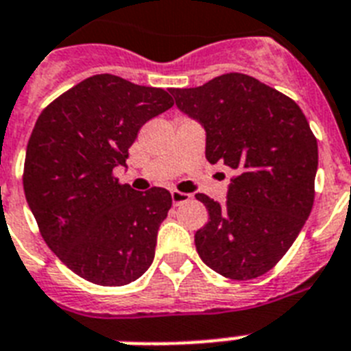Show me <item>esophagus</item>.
Wrapping results in <instances>:
<instances>
[{
  "instance_id": "1",
  "label": "esophagus",
  "mask_w": 351,
  "mask_h": 351,
  "mask_svg": "<svg viewBox=\"0 0 351 351\" xmlns=\"http://www.w3.org/2000/svg\"><path fill=\"white\" fill-rule=\"evenodd\" d=\"M189 198L191 195H187V193H182V191H171V200H173V204L175 205L184 204V202H187Z\"/></svg>"
}]
</instances>
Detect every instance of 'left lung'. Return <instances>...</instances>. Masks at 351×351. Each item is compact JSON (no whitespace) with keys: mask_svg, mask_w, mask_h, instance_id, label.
Instances as JSON below:
<instances>
[{"mask_svg":"<svg viewBox=\"0 0 351 351\" xmlns=\"http://www.w3.org/2000/svg\"><path fill=\"white\" fill-rule=\"evenodd\" d=\"M178 110L205 130V158L236 171L223 205L198 193L209 221L195 245L229 279L269 272L292 247L314 205L317 141L290 97L245 73L171 88Z\"/></svg>","mask_w":351,"mask_h":351,"instance_id":"obj_1","label":"left lung"}]
</instances>
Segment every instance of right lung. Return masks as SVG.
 Returning <instances> with one entry per match:
<instances>
[{
	"instance_id": "add662e5",
	"label": "right lung",
	"mask_w": 351,
	"mask_h": 351,
	"mask_svg": "<svg viewBox=\"0 0 351 351\" xmlns=\"http://www.w3.org/2000/svg\"><path fill=\"white\" fill-rule=\"evenodd\" d=\"M175 102L162 88L101 73L41 111L27 146L23 187L53 254L102 287L141 278L153 263L158 227L171 209L167 189L138 193L119 184L138 130Z\"/></svg>"
}]
</instances>
